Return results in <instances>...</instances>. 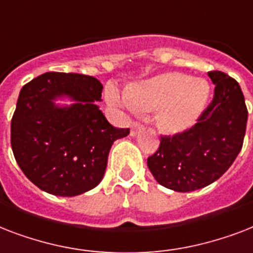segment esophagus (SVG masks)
Segmentation results:
<instances>
[{"instance_id": "obj_1", "label": "esophagus", "mask_w": 253, "mask_h": 253, "mask_svg": "<svg viewBox=\"0 0 253 253\" xmlns=\"http://www.w3.org/2000/svg\"><path fill=\"white\" fill-rule=\"evenodd\" d=\"M141 129H142V124L138 123V121H134L132 124V126H130V134H132V136H136L137 133H138V130H141Z\"/></svg>"}]
</instances>
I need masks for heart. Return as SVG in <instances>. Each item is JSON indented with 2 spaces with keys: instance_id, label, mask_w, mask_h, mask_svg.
<instances>
[{
  "instance_id": "1",
  "label": "heart",
  "mask_w": 253,
  "mask_h": 253,
  "mask_svg": "<svg viewBox=\"0 0 253 253\" xmlns=\"http://www.w3.org/2000/svg\"><path fill=\"white\" fill-rule=\"evenodd\" d=\"M209 92L206 80L170 72L136 84L124 92L111 84L107 88V99L129 111H156L157 124L164 130L179 133L197 123L205 109Z\"/></svg>"
}]
</instances>
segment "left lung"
<instances>
[{
  "instance_id": "8db88e82",
  "label": "left lung",
  "mask_w": 253,
  "mask_h": 253,
  "mask_svg": "<svg viewBox=\"0 0 253 253\" xmlns=\"http://www.w3.org/2000/svg\"><path fill=\"white\" fill-rule=\"evenodd\" d=\"M214 97L197 124L174 136H161L157 152L148 158L156 181L187 193L206 187L226 173L242 150L247 111L242 88L222 71L209 72Z\"/></svg>"
}]
</instances>
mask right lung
Segmentation results:
<instances>
[{"instance_id": "add662e5", "label": "right lung", "mask_w": 253, "mask_h": 253, "mask_svg": "<svg viewBox=\"0 0 253 253\" xmlns=\"http://www.w3.org/2000/svg\"><path fill=\"white\" fill-rule=\"evenodd\" d=\"M103 84L93 76L46 72L25 84L10 125L11 149L23 174L43 191L75 197L103 179L111 146L128 136L96 105ZM68 95L71 107L53 100Z\"/></svg>"}]
</instances>
